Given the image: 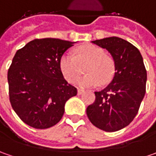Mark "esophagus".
I'll list each match as a JSON object with an SVG mask.
<instances>
[{"label": "esophagus", "mask_w": 156, "mask_h": 156, "mask_svg": "<svg viewBox=\"0 0 156 156\" xmlns=\"http://www.w3.org/2000/svg\"><path fill=\"white\" fill-rule=\"evenodd\" d=\"M84 92H85V91H84L83 89H81V88H78V89H77V93H78V94H82Z\"/></svg>", "instance_id": "obj_1"}]
</instances>
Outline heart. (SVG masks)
Returning <instances> with one entry per match:
<instances>
[{"label": "heart", "mask_w": 156, "mask_h": 156, "mask_svg": "<svg viewBox=\"0 0 156 156\" xmlns=\"http://www.w3.org/2000/svg\"><path fill=\"white\" fill-rule=\"evenodd\" d=\"M75 55L65 53L60 60V68L64 77L69 82L74 81L82 72V66L87 73L76 81L82 87H94L111 81L115 73V63L104 51L95 45L81 46L75 49Z\"/></svg>", "instance_id": "heart-1"}]
</instances>
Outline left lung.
Listing matches in <instances>:
<instances>
[{
	"instance_id": "1",
	"label": "left lung",
	"mask_w": 156,
	"mask_h": 156,
	"mask_svg": "<svg viewBox=\"0 0 156 156\" xmlns=\"http://www.w3.org/2000/svg\"><path fill=\"white\" fill-rule=\"evenodd\" d=\"M92 42L110 54L115 73L104 89L94 92L95 101L87 108V115L96 128L115 132L137 115L146 92L147 71L140 51L128 41L113 36Z\"/></svg>"
}]
</instances>
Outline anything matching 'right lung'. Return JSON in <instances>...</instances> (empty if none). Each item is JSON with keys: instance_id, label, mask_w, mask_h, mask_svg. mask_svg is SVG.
Masks as SVG:
<instances>
[{"instance_id": "add662e5", "label": "right lung", "mask_w": 156, "mask_h": 156, "mask_svg": "<svg viewBox=\"0 0 156 156\" xmlns=\"http://www.w3.org/2000/svg\"><path fill=\"white\" fill-rule=\"evenodd\" d=\"M74 43L34 39L15 53L8 72L9 100L28 126L39 129L55 126L62 118L67 101L77 94L60 68L63 54Z\"/></svg>"}]
</instances>
